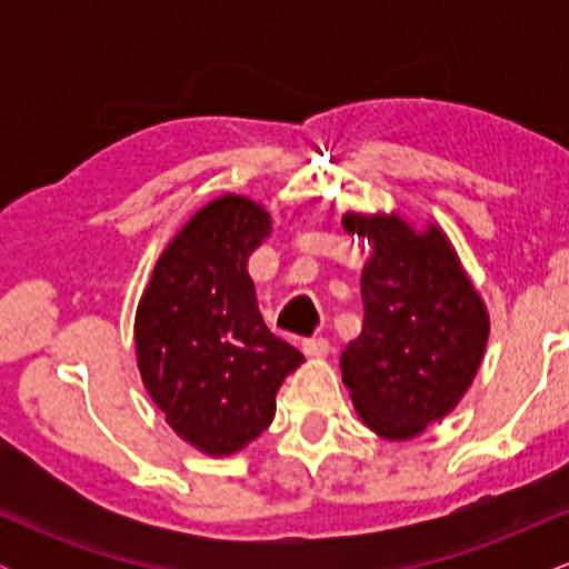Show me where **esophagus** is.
Here are the masks:
<instances>
[{
	"label": "esophagus",
	"mask_w": 569,
	"mask_h": 569,
	"mask_svg": "<svg viewBox=\"0 0 569 569\" xmlns=\"http://www.w3.org/2000/svg\"><path fill=\"white\" fill-rule=\"evenodd\" d=\"M302 350L310 358H323V356H329L331 345H329V339H323V337H310L302 342Z\"/></svg>",
	"instance_id": "esophagus-1"
}]
</instances>
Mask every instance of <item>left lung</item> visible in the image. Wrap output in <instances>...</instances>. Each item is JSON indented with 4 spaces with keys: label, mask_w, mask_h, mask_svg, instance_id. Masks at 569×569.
I'll list each match as a JSON object with an SVG mask.
<instances>
[{
    "label": "left lung",
    "mask_w": 569,
    "mask_h": 569,
    "mask_svg": "<svg viewBox=\"0 0 569 569\" xmlns=\"http://www.w3.org/2000/svg\"><path fill=\"white\" fill-rule=\"evenodd\" d=\"M369 240L361 276L363 329L339 367L352 407L377 436L407 441L457 407L485 358L489 316L452 243L436 224L345 213Z\"/></svg>",
    "instance_id": "8db88e82"
}]
</instances>
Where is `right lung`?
Returning a JSON list of instances; mask_svg holds the SVG:
<instances>
[{
    "label": "right lung",
    "mask_w": 569,
    "mask_h": 569,
    "mask_svg": "<svg viewBox=\"0 0 569 569\" xmlns=\"http://www.w3.org/2000/svg\"><path fill=\"white\" fill-rule=\"evenodd\" d=\"M270 213L243 194L200 208L154 264L136 310V358L168 426L224 457L276 417V393L305 356L267 329L246 262Z\"/></svg>",
    "instance_id": "right-lung-1"
}]
</instances>
